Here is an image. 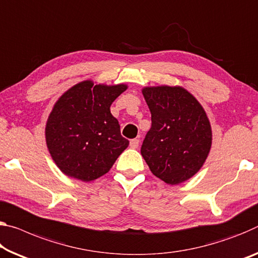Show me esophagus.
<instances>
[{"instance_id":"34e87169","label":"esophagus","mask_w":258,"mask_h":258,"mask_svg":"<svg viewBox=\"0 0 258 258\" xmlns=\"http://www.w3.org/2000/svg\"><path fill=\"white\" fill-rule=\"evenodd\" d=\"M139 139H132V140L130 141V146H131V148H133V149H136V148H138L139 147Z\"/></svg>"}]
</instances>
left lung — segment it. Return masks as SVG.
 I'll use <instances>...</instances> for the list:
<instances>
[{"instance_id":"1","label":"left lung","mask_w":258,"mask_h":258,"mask_svg":"<svg viewBox=\"0 0 258 258\" xmlns=\"http://www.w3.org/2000/svg\"><path fill=\"white\" fill-rule=\"evenodd\" d=\"M151 113L141 155L154 175L169 185L188 180L201 169L211 148V126L199 101L185 88L142 89Z\"/></svg>"}]
</instances>
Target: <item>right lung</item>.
Listing matches in <instances>:
<instances>
[{"label":"right lung","mask_w":258,"mask_h":258,"mask_svg":"<svg viewBox=\"0 0 258 258\" xmlns=\"http://www.w3.org/2000/svg\"><path fill=\"white\" fill-rule=\"evenodd\" d=\"M126 85L73 86L56 102L46 125L49 153L64 174L92 181L111 169L128 146L119 122L110 112Z\"/></svg>","instance_id":"add662e5"}]
</instances>
